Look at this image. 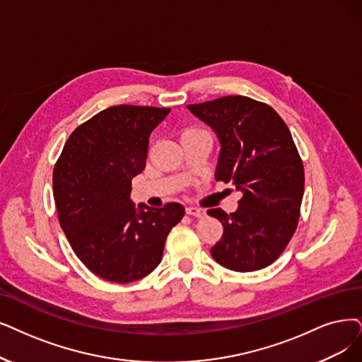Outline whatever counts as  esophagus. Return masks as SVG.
Returning <instances> with one entry per match:
<instances>
[{"mask_svg": "<svg viewBox=\"0 0 362 362\" xmlns=\"http://www.w3.org/2000/svg\"><path fill=\"white\" fill-rule=\"evenodd\" d=\"M185 214L187 215H193V216H204L205 211L202 208H196V206H187L185 208Z\"/></svg>", "mask_w": 362, "mask_h": 362, "instance_id": "esophagus-1", "label": "esophagus"}]
</instances>
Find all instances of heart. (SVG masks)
Instances as JSON below:
<instances>
[{"label":"heart","mask_w":362,"mask_h":362,"mask_svg":"<svg viewBox=\"0 0 362 362\" xmlns=\"http://www.w3.org/2000/svg\"><path fill=\"white\" fill-rule=\"evenodd\" d=\"M199 131H193V129H190V131H185L182 135H189V134H197Z\"/></svg>","instance_id":"1"}]
</instances>
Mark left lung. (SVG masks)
Here are the masks:
<instances>
[{
  "instance_id": "1",
  "label": "left lung",
  "mask_w": 362,
  "mask_h": 362,
  "mask_svg": "<svg viewBox=\"0 0 362 362\" xmlns=\"http://www.w3.org/2000/svg\"><path fill=\"white\" fill-rule=\"evenodd\" d=\"M187 108L218 138L215 180L231 182L242 194L235 212L208 209L224 228L212 258L235 272L272 264L294 235L305 192L290 129L272 107L240 95Z\"/></svg>"
}]
</instances>
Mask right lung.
I'll return each mask as SVG.
<instances>
[{
    "mask_svg": "<svg viewBox=\"0 0 362 362\" xmlns=\"http://www.w3.org/2000/svg\"><path fill=\"white\" fill-rule=\"evenodd\" d=\"M169 108L115 105L68 138L53 170L59 223L72 250L96 276L129 284L162 262L184 206L135 205L132 180L146 168L150 135Z\"/></svg>",
    "mask_w": 362,
    "mask_h": 362,
    "instance_id": "right-lung-1",
    "label": "right lung"
}]
</instances>
